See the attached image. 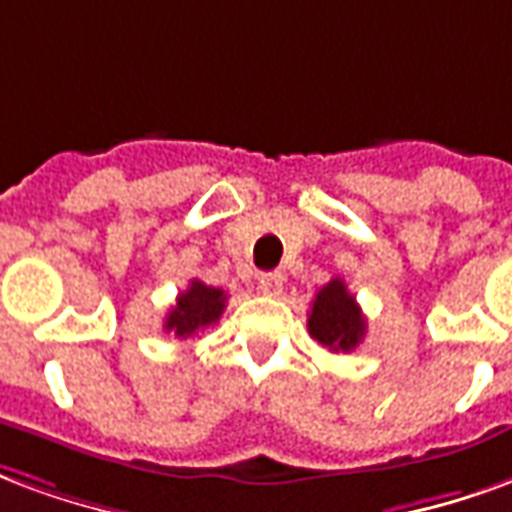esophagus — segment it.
<instances>
[{"instance_id":"1","label":"esophagus","mask_w":512,"mask_h":512,"mask_svg":"<svg viewBox=\"0 0 512 512\" xmlns=\"http://www.w3.org/2000/svg\"><path fill=\"white\" fill-rule=\"evenodd\" d=\"M283 283H286V275L283 272H264L259 278V289L261 294H267V297H278L283 292Z\"/></svg>"}]
</instances>
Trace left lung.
<instances>
[{
  "label": "left lung",
  "instance_id": "1",
  "mask_svg": "<svg viewBox=\"0 0 512 512\" xmlns=\"http://www.w3.org/2000/svg\"><path fill=\"white\" fill-rule=\"evenodd\" d=\"M308 333L330 352H352L363 341L365 316L341 278L319 289L308 313Z\"/></svg>",
  "mask_w": 512,
  "mask_h": 512
}]
</instances>
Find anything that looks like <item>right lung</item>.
I'll return each instance as SVG.
<instances>
[{"instance_id":"add662e5","label":"right lung","mask_w":512,"mask_h":512,"mask_svg":"<svg viewBox=\"0 0 512 512\" xmlns=\"http://www.w3.org/2000/svg\"><path fill=\"white\" fill-rule=\"evenodd\" d=\"M226 308V292L207 286L201 281H190L185 292H179L177 305L166 316V333L177 338H190L204 327H210L220 319V313Z\"/></svg>"}]
</instances>
